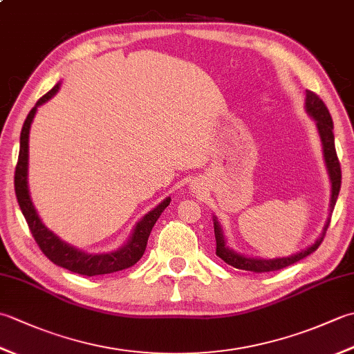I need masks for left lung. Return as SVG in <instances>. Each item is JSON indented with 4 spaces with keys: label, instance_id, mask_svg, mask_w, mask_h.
I'll return each instance as SVG.
<instances>
[{
    "label": "left lung",
    "instance_id": "obj_1",
    "mask_svg": "<svg viewBox=\"0 0 354 354\" xmlns=\"http://www.w3.org/2000/svg\"><path fill=\"white\" fill-rule=\"evenodd\" d=\"M304 109L312 120H315V124H317V129L321 138L322 145V155H324V162L326 169L328 173L330 179V208H328V217L324 223V228H322L321 234L317 237V240L307 246L306 250H301L297 254H292L289 257H275V259H261V257H248L245 254H240L232 250L227 245V239H225L223 230L221 223L217 222V217L213 216V223H214V236H216V255L221 257L225 263H228L230 266L243 269V270H252V272H270V270H278L286 266H290L293 263L299 261L301 259L307 257V255L312 254L313 251L318 250L321 245L322 239L326 236V231L330 223V216L333 213V208L336 204L337 194L341 190V165L337 161L336 149H335V135H333V120L330 117V112L319 97L312 93L306 91V103Z\"/></svg>",
    "mask_w": 354,
    "mask_h": 354
}]
</instances>
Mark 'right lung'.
I'll return each mask as SVG.
<instances>
[{
    "mask_svg": "<svg viewBox=\"0 0 354 354\" xmlns=\"http://www.w3.org/2000/svg\"><path fill=\"white\" fill-rule=\"evenodd\" d=\"M59 88H61V82L53 86L50 91L42 95L39 100L36 102L35 108L28 112L24 124H22L21 137H19V156L17 170H15V193H17V199L22 214H24L30 231L39 245L41 251L47 255V257L55 263V265L65 268L80 275L94 277V275H103V274H112L117 270H123L126 268L133 266L142 254L146 251L147 239L150 236L153 225L156 223L158 217L161 216L165 208L170 204V196L165 198L161 204H158L153 209L140 219L132 230V234L127 239V242L120 246L115 251L109 252H97L89 254L79 250V248L66 243L57 234H55L51 230L45 227V223L37 214L36 208L30 198L28 190V137H30V127H32L33 118L36 115L37 108L48 102L53 95H55Z\"/></svg>",
    "mask_w": 354,
    "mask_h": 354,
    "instance_id": "right-lung-1",
    "label": "right lung"
}]
</instances>
